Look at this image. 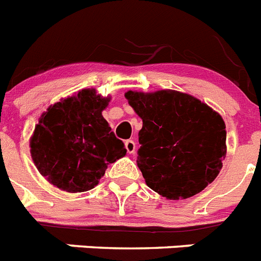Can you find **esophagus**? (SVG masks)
Instances as JSON below:
<instances>
[{
	"label": "esophagus",
	"mask_w": 261,
	"mask_h": 261,
	"mask_svg": "<svg viewBox=\"0 0 261 261\" xmlns=\"http://www.w3.org/2000/svg\"><path fill=\"white\" fill-rule=\"evenodd\" d=\"M125 149L129 154H133L136 152V142L133 140H126L125 141Z\"/></svg>",
	"instance_id": "34e87169"
}]
</instances>
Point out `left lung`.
<instances>
[{"instance_id": "1", "label": "left lung", "mask_w": 261, "mask_h": 261, "mask_svg": "<svg viewBox=\"0 0 261 261\" xmlns=\"http://www.w3.org/2000/svg\"><path fill=\"white\" fill-rule=\"evenodd\" d=\"M142 119L137 166L166 199L198 194L218 177L226 157V124L211 107L174 90L125 93Z\"/></svg>"}]
</instances>
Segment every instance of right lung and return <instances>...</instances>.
<instances>
[{
  "mask_svg": "<svg viewBox=\"0 0 261 261\" xmlns=\"http://www.w3.org/2000/svg\"><path fill=\"white\" fill-rule=\"evenodd\" d=\"M111 96L84 88L42 113L30 139L31 158L51 185L67 193L93 189L109 164L126 154L101 112Z\"/></svg>",
  "mask_w": 261,
  "mask_h": 261,
  "instance_id": "obj_1",
  "label": "right lung"
}]
</instances>
